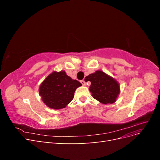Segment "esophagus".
Returning a JSON list of instances; mask_svg holds the SVG:
<instances>
[{"label":"esophagus","mask_w":160,"mask_h":160,"mask_svg":"<svg viewBox=\"0 0 160 160\" xmlns=\"http://www.w3.org/2000/svg\"><path fill=\"white\" fill-rule=\"evenodd\" d=\"M81 84L83 85H85V80H81Z\"/></svg>","instance_id":"34e87169"}]
</instances>
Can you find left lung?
Listing matches in <instances>:
<instances>
[{"label":"left lung","instance_id":"8db88e82","mask_svg":"<svg viewBox=\"0 0 160 160\" xmlns=\"http://www.w3.org/2000/svg\"><path fill=\"white\" fill-rule=\"evenodd\" d=\"M91 81L89 91L93 98L103 104L113 103L119 93V85L112 77L98 71L87 77Z\"/></svg>","mask_w":160,"mask_h":160}]
</instances>
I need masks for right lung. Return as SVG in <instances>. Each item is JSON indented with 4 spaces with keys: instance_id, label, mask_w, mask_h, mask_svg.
<instances>
[{
    "instance_id": "1",
    "label": "right lung",
    "mask_w": 160,
    "mask_h": 160,
    "mask_svg": "<svg viewBox=\"0 0 160 160\" xmlns=\"http://www.w3.org/2000/svg\"><path fill=\"white\" fill-rule=\"evenodd\" d=\"M81 85L80 82L67 76L65 71L53 72L41 83L39 93L48 107L59 109L71 102L76 89Z\"/></svg>"
}]
</instances>
